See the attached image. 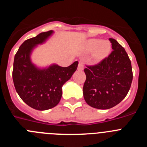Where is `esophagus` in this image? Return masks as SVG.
Masks as SVG:
<instances>
[{"mask_svg": "<svg viewBox=\"0 0 147 147\" xmlns=\"http://www.w3.org/2000/svg\"><path fill=\"white\" fill-rule=\"evenodd\" d=\"M84 69V64H83V62L80 61L79 62V65H78V70L79 71H82Z\"/></svg>", "mask_w": 147, "mask_h": 147, "instance_id": "esophagus-1", "label": "esophagus"}]
</instances>
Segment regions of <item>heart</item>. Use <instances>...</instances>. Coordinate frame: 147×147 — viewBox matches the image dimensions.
I'll use <instances>...</instances> for the list:
<instances>
[{
  "label": "heart",
  "instance_id": "b5f03b06",
  "mask_svg": "<svg viewBox=\"0 0 147 147\" xmlns=\"http://www.w3.org/2000/svg\"><path fill=\"white\" fill-rule=\"evenodd\" d=\"M84 49L86 52H92V57L94 62L103 60L110 54L111 44L108 40H100L98 39L88 40L85 44Z\"/></svg>",
  "mask_w": 147,
  "mask_h": 147
}]
</instances>
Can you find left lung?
<instances>
[{
	"label": "left lung",
	"instance_id": "left-lung-1",
	"mask_svg": "<svg viewBox=\"0 0 147 147\" xmlns=\"http://www.w3.org/2000/svg\"><path fill=\"white\" fill-rule=\"evenodd\" d=\"M113 51L99 63L87 66L83 86L85 102L100 110L113 107L126 97L132 81L131 62L125 49L110 38Z\"/></svg>",
	"mask_w": 147,
	"mask_h": 147
}]
</instances>
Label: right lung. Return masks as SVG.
Wrapping results in <instances>:
<instances>
[{"label": "right lung", "instance_id": "right-lung-1", "mask_svg": "<svg viewBox=\"0 0 147 147\" xmlns=\"http://www.w3.org/2000/svg\"><path fill=\"white\" fill-rule=\"evenodd\" d=\"M54 33L52 30L42 32L23 42L14 59L12 79L17 93L29 107L37 110L53 108L62 97V85L76 71L78 61L68 67L53 64L39 68L31 60L32 51L45 42Z\"/></svg>", "mask_w": 147, "mask_h": 147}]
</instances>
